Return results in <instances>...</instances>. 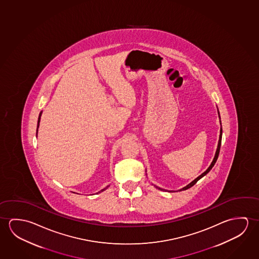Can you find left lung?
Segmentation results:
<instances>
[{
  "instance_id": "1",
  "label": "left lung",
  "mask_w": 259,
  "mask_h": 259,
  "mask_svg": "<svg viewBox=\"0 0 259 259\" xmlns=\"http://www.w3.org/2000/svg\"><path fill=\"white\" fill-rule=\"evenodd\" d=\"M218 114H219V118H220V124H221V131H220V138H219V142H218V147L217 149H216V152H215V156H214L213 160H212V162H211V164H209V167H208V169L206 170L205 172H202L201 174V176H199V177H197V178H195L194 180L193 181V182H191L190 183L189 185H186V186H185V187H183L182 189L178 190V191H185V190L189 189V188H191L192 186H193V185H195L196 183H197L198 181L200 180L201 178H202V177H204V176H206L208 172L211 170V168L213 167L214 164H215V163H216V161H217L218 159V156H219V153H220V149H221V145H222V121H221V116H220V112H219V110H218ZM156 186V188H157V189L161 190V191H167V192H170V193H172V192H178V191H168V190H164L162 189V188H160V187H158V186H156V185H155Z\"/></svg>"
}]
</instances>
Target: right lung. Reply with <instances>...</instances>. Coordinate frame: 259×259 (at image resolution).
I'll list each match as a JSON object with an SVG mask.
<instances>
[{
    "mask_svg": "<svg viewBox=\"0 0 259 259\" xmlns=\"http://www.w3.org/2000/svg\"><path fill=\"white\" fill-rule=\"evenodd\" d=\"M41 115H42V111H40V113H39V115H38V119H37V134H36V135H37V130H38V127H39V122H40V118H41ZM108 187H109V185H108V186H107L106 188H104V189L101 190V191H100V192H99V193H101V192H103V191H104V190H106L107 188H108Z\"/></svg>",
    "mask_w": 259,
    "mask_h": 259,
    "instance_id": "1",
    "label": "right lung"
}]
</instances>
